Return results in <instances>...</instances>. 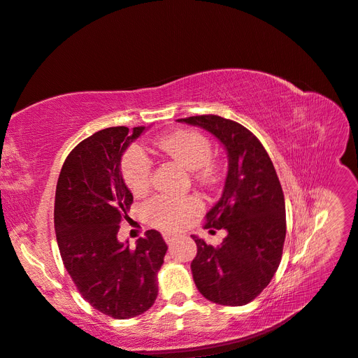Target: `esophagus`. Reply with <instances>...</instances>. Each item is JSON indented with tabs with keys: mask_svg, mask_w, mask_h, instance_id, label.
Masks as SVG:
<instances>
[{
	"mask_svg": "<svg viewBox=\"0 0 358 358\" xmlns=\"http://www.w3.org/2000/svg\"><path fill=\"white\" fill-rule=\"evenodd\" d=\"M163 238H165V241H166L168 244H172L173 241H176V240L178 238V236H177V234L166 232V234H163Z\"/></svg>",
	"mask_w": 358,
	"mask_h": 358,
	"instance_id": "34e87169",
	"label": "esophagus"
}]
</instances>
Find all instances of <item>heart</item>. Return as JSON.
<instances>
[{
	"mask_svg": "<svg viewBox=\"0 0 358 358\" xmlns=\"http://www.w3.org/2000/svg\"><path fill=\"white\" fill-rule=\"evenodd\" d=\"M157 147L168 156L180 162L189 171H196L201 181L213 178L211 144L208 138L193 130H180L176 134L163 136L157 141ZM152 163L144 148L130 147L121 162V172L126 186L134 195H142L151 180ZM145 214L151 224L172 231L182 227L192 216L201 210V202L193 198H169L155 196L145 203Z\"/></svg>",
	"mask_w": 358,
	"mask_h": 358,
	"instance_id": "obj_1",
	"label": "heart"
}]
</instances>
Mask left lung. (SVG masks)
Listing matches in <instances>:
<instances>
[{
	"mask_svg": "<svg viewBox=\"0 0 358 358\" xmlns=\"http://www.w3.org/2000/svg\"><path fill=\"white\" fill-rule=\"evenodd\" d=\"M216 138L228 156L220 199L207 213L206 229H224L219 248L195 240L192 274L207 300L244 306L271 282L282 258L287 219L278 173L258 138L236 121L219 115L180 118Z\"/></svg>",
	"mask_w": 358,
	"mask_h": 358,
	"instance_id": "8db88e82",
	"label": "left lung"
}]
</instances>
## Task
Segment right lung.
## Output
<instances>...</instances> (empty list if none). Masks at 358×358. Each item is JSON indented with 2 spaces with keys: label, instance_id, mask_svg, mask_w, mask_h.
<instances>
[{
  "label": "right lung",
  "instance_id": "add662e5",
  "mask_svg": "<svg viewBox=\"0 0 358 358\" xmlns=\"http://www.w3.org/2000/svg\"><path fill=\"white\" fill-rule=\"evenodd\" d=\"M147 129L109 127L84 139L61 168L54 223L64 267L80 295L99 312L129 320L156 301L157 273L168 250L162 234L145 232L130 249L118 240L134 195L121 159Z\"/></svg>",
  "mask_w": 358,
  "mask_h": 358
}]
</instances>
